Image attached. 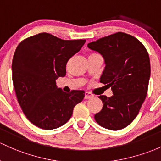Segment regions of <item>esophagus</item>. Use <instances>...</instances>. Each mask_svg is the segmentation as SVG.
Masks as SVG:
<instances>
[{"mask_svg":"<svg viewBox=\"0 0 161 161\" xmlns=\"http://www.w3.org/2000/svg\"><path fill=\"white\" fill-rule=\"evenodd\" d=\"M94 97V95L89 92H85V96H84V98L85 99H91V98Z\"/></svg>","mask_w":161,"mask_h":161,"instance_id":"1","label":"esophagus"}]
</instances>
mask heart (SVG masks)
<instances>
[{
  "label": "heart",
  "mask_w": 161,
  "mask_h": 161,
  "mask_svg": "<svg viewBox=\"0 0 161 161\" xmlns=\"http://www.w3.org/2000/svg\"><path fill=\"white\" fill-rule=\"evenodd\" d=\"M92 54H94V53H92Z\"/></svg>",
  "instance_id": "heart-1"
}]
</instances>
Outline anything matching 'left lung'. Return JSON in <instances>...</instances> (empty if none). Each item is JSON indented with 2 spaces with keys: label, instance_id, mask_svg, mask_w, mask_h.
<instances>
[{
  "label": "left lung",
  "instance_id": "left-lung-1",
  "mask_svg": "<svg viewBox=\"0 0 161 161\" xmlns=\"http://www.w3.org/2000/svg\"><path fill=\"white\" fill-rule=\"evenodd\" d=\"M87 47L99 52L105 66L101 83L111 87L114 95H101L103 108L94 115L104 128L118 130L135 119L147 94L150 76V58L142 43L123 32L103 37Z\"/></svg>",
  "mask_w": 161,
  "mask_h": 161
}]
</instances>
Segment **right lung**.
<instances>
[{"label": "right lung", "instance_id": "right-lung-1", "mask_svg": "<svg viewBox=\"0 0 161 161\" xmlns=\"http://www.w3.org/2000/svg\"><path fill=\"white\" fill-rule=\"evenodd\" d=\"M85 40H62L48 33L27 37L19 44L12 61V79L24 114L41 129L58 128L68 121L85 92L65 93L56 85L66 75L69 59Z\"/></svg>", "mask_w": 161, "mask_h": 161}]
</instances>
